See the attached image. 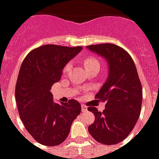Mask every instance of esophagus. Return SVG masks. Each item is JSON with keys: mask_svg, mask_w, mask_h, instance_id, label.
I'll list each match as a JSON object with an SVG mask.
<instances>
[{"mask_svg": "<svg viewBox=\"0 0 159 159\" xmlns=\"http://www.w3.org/2000/svg\"><path fill=\"white\" fill-rule=\"evenodd\" d=\"M82 111H87V107L85 105H82Z\"/></svg>", "mask_w": 159, "mask_h": 159, "instance_id": "obj_1", "label": "esophagus"}]
</instances>
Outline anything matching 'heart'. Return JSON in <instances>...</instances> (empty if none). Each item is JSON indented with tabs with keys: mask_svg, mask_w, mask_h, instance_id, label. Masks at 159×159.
Here are the masks:
<instances>
[{
	"mask_svg": "<svg viewBox=\"0 0 159 159\" xmlns=\"http://www.w3.org/2000/svg\"><path fill=\"white\" fill-rule=\"evenodd\" d=\"M84 66H85V68L88 71H90L92 70L98 69L100 70V64L99 62V60L94 58V57H87L85 60H84ZM70 67H71V63L69 62L67 63L66 65V66L64 67V70H63V72L66 74L70 71Z\"/></svg>",
	"mask_w": 159,
	"mask_h": 159,
	"instance_id": "heart-1",
	"label": "heart"
}]
</instances>
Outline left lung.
Wrapping results in <instances>:
<instances>
[{"label": "left lung", "instance_id": "left-lung-1", "mask_svg": "<svg viewBox=\"0 0 159 159\" xmlns=\"http://www.w3.org/2000/svg\"><path fill=\"white\" fill-rule=\"evenodd\" d=\"M87 48L106 58L109 65L107 82L94 97L107 102L106 109L100 112L96 107H88L95 117L89 132L100 143L115 145L128 137L140 117L141 83L133 59L121 47L101 43Z\"/></svg>", "mask_w": 159, "mask_h": 159}]
</instances>
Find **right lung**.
Wrapping results in <instances>:
<instances>
[{"label": "right lung", "mask_w": 159, "mask_h": 159, "mask_svg": "<svg viewBox=\"0 0 159 159\" xmlns=\"http://www.w3.org/2000/svg\"><path fill=\"white\" fill-rule=\"evenodd\" d=\"M83 49L48 44L33 49L24 59L15 87L19 117L27 131L43 146L65 141L72 122L81 112L78 101L57 104L50 92L59 82L63 68Z\"/></svg>", "instance_id": "right-lung-1"}]
</instances>
